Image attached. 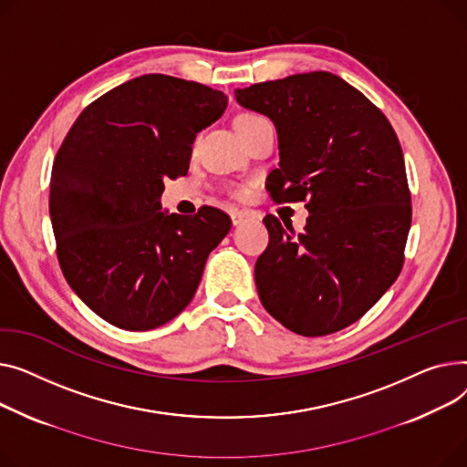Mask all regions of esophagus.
I'll use <instances>...</instances> for the list:
<instances>
[{
	"mask_svg": "<svg viewBox=\"0 0 467 467\" xmlns=\"http://www.w3.org/2000/svg\"><path fill=\"white\" fill-rule=\"evenodd\" d=\"M230 216H232V224H234V226H239L241 223L246 221V218H253L254 214L249 213V211H232Z\"/></svg>",
	"mask_w": 467,
	"mask_h": 467,
	"instance_id": "34e87169",
	"label": "esophagus"
}]
</instances>
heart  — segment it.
I'll return each instance as SVG.
<instances>
[{
    "mask_svg": "<svg viewBox=\"0 0 467 467\" xmlns=\"http://www.w3.org/2000/svg\"><path fill=\"white\" fill-rule=\"evenodd\" d=\"M256 119H260V117H256V115H241V117H237V120H235V128H241V126H244V124H249V122H253V120H256ZM235 194H244V190H235Z\"/></svg>",
    "mask_w": 467,
    "mask_h": 467,
    "instance_id": "1",
    "label": "heart"
}]
</instances>
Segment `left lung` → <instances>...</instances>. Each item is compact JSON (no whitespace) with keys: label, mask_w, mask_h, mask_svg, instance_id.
Segmentation results:
<instances>
[{"label":"left lung","mask_w":467,"mask_h":467,"mask_svg":"<svg viewBox=\"0 0 467 467\" xmlns=\"http://www.w3.org/2000/svg\"><path fill=\"white\" fill-rule=\"evenodd\" d=\"M277 130L275 202L307 200L304 234L267 214L256 260L262 306L294 334L317 337L366 315L398 279L410 228L403 152L387 117L341 77L297 73L237 88Z\"/></svg>","instance_id":"1"}]
</instances>
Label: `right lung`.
<instances>
[{
  "label": "right lung",
  "instance_id": "right-lung-1",
  "mask_svg": "<svg viewBox=\"0 0 467 467\" xmlns=\"http://www.w3.org/2000/svg\"><path fill=\"white\" fill-rule=\"evenodd\" d=\"M228 98L194 80L149 73L78 115L57 154L48 211L71 290L103 320L143 332L190 304L209 253L232 228L214 207L161 209L163 181L186 175L196 133Z\"/></svg>",
  "mask_w": 467,
  "mask_h": 467
}]
</instances>
